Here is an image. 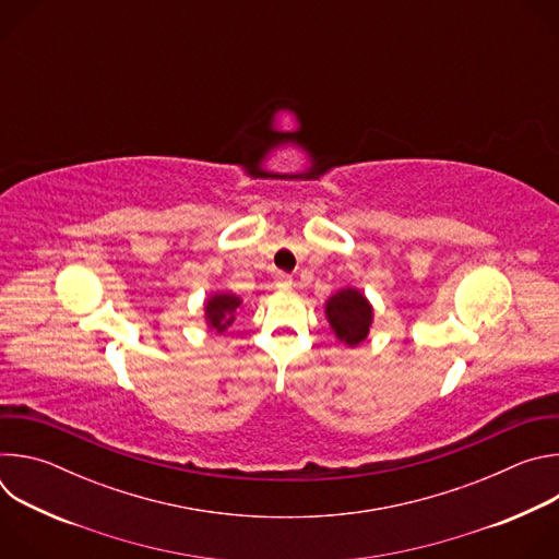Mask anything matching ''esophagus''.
<instances>
[{
	"label": "esophagus",
	"instance_id": "obj_1",
	"mask_svg": "<svg viewBox=\"0 0 559 559\" xmlns=\"http://www.w3.org/2000/svg\"><path fill=\"white\" fill-rule=\"evenodd\" d=\"M274 285H276L278 289H289V287L294 285V281H292V276H289V274L278 272V274H276V278H274Z\"/></svg>",
	"mask_w": 559,
	"mask_h": 559
}]
</instances>
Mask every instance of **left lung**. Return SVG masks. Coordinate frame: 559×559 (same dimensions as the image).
<instances>
[{"label":"left lung","mask_w":559,"mask_h":559,"mask_svg":"<svg viewBox=\"0 0 559 559\" xmlns=\"http://www.w3.org/2000/svg\"><path fill=\"white\" fill-rule=\"evenodd\" d=\"M325 313L336 336L349 347H356L367 338L373 321L369 300L352 287L341 289L336 296H332L325 305Z\"/></svg>","instance_id":"left-lung-1"}]
</instances>
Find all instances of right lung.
I'll use <instances>...</instances> for the list:
<instances>
[{"mask_svg":"<svg viewBox=\"0 0 559 559\" xmlns=\"http://www.w3.org/2000/svg\"><path fill=\"white\" fill-rule=\"evenodd\" d=\"M241 305V298H236L231 294H216L207 300L205 305V318H207V325L216 332H225L231 321H234V311L236 307Z\"/></svg>","mask_w":559,"mask_h":559,"instance_id":"obj_1","label":"right lung"}]
</instances>
